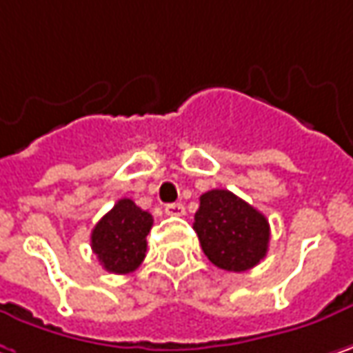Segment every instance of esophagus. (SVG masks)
Segmentation results:
<instances>
[{"label":"esophagus","mask_w":353,"mask_h":353,"mask_svg":"<svg viewBox=\"0 0 353 353\" xmlns=\"http://www.w3.org/2000/svg\"><path fill=\"white\" fill-rule=\"evenodd\" d=\"M165 214L168 216H183L185 214V208L181 203H168L165 205Z\"/></svg>","instance_id":"1"}]
</instances>
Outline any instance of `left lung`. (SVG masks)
<instances>
[{"label":"left lung","instance_id":"8db88e82","mask_svg":"<svg viewBox=\"0 0 353 353\" xmlns=\"http://www.w3.org/2000/svg\"><path fill=\"white\" fill-rule=\"evenodd\" d=\"M194 230L208 259L225 272L252 270L268 254L265 216L228 190H210L199 197Z\"/></svg>","mask_w":353,"mask_h":353}]
</instances>
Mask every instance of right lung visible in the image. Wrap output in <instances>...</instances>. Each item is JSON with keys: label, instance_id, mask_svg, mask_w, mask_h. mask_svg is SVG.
I'll return each instance as SVG.
<instances>
[{"label": "right lung", "instance_id": "right-lung-1", "mask_svg": "<svg viewBox=\"0 0 353 353\" xmlns=\"http://www.w3.org/2000/svg\"><path fill=\"white\" fill-rule=\"evenodd\" d=\"M154 225L152 214L123 197L95 223L92 250L99 263L112 274H132L148 250V234Z\"/></svg>", "mask_w": 353, "mask_h": 353}]
</instances>
